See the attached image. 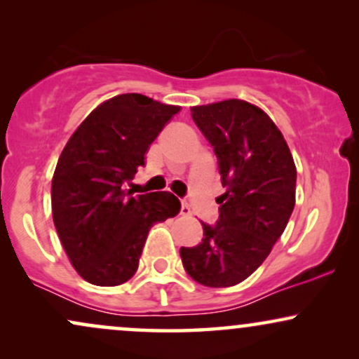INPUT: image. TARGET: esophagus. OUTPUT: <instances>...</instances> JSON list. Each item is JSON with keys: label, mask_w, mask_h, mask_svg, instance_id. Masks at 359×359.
<instances>
[{"label": "esophagus", "mask_w": 359, "mask_h": 359, "mask_svg": "<svg viewBox=\"0 0 359 359\" xmlns=\"http://www.w3.org/2000/svg\"><path fill=\"white\" fill-rule=\"evenodd\" d=\"M180 215H192V209L187 202L182 201V207H180Z\"/></svg>", "instance_id": "esophagus-1"}]
</instances>
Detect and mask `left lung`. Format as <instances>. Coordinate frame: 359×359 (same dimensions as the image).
<instances>
[{
  "instance_id": "obj_1",
  "label": "left lung",
  "mask_w": 359,
  "mask_h": 359,
  "mask_svg": "<svg viewBox=\"0 0 359 359\" xmlns=\"http://www.w3.org/2000/svg\"><path fill=\"white\" fill-rule=\"evenodd\" d=\"M192 118L214 147L226 192L219 221L202 222V243L180 248V257L202 286H236L266 261L286 229L296 204V165L283 133L252 103L197 105Z\"/></svg>"
}]
</instances>
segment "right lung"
<instances>
[{"instance_id": "1", "label": "right lung", "mask_w": 359, "mask_h": 359, "mask_svg": "<svg viewBox=\"0 0 359 359\" xmlns=\"http://www.w3.org/2000/svg\"><path fill=\"white\" fill-rule=\"evenodd\" d=\"M179 110L140 93L116 95L86 116L65 145L51 180V212L65 252L86 283H127L150 227L179 214L174 194L125 191Z\"/></svg>"}]
</instances>
